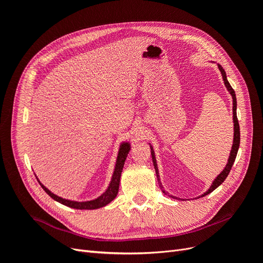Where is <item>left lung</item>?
<instances>
[{
    "label": "left lung",
    "mask_w": 263,
    "mask_h": 263,
    "mask_svg": "<svg viewBox=\"0 0 263 263\" xmlns=\"http://www.w3.org/2000/svg\"><path fill=\"white\" fill-rule=\"evenodd\" d=\"M212 62H214V61H212ZM217 66H218V69H219L220 73H221L222 80H224V83H225L226 89H227V91L229 92V94L232 95V98H233L234 140H233L232 150H230V154H229L228 161H227V164H226V166L224 168V170H222V171L218 174V176H217L216 178H215V180L213 181V183H212V185L210 186V189H209L208 191H206V192H205L204 194H202L201 196H198V197H203V196H205V195H208V194L212 193L215 189H217V187L221 184V183L226 180V178H227V176H228V173L230 172V169H232V166H233V164H234V162H235V159H236V156H237V153H238V149H239V144H240V129H239V123H238V119H237V112H236V110H237V100H236V94H235L234 89H233L232 86H230V84H229V82H228V80H227V76H226L225 70L222 69V67H221L220 65H218V63H217ZM149 145H150V144H149ZM150 151H151V157H153V162H154V166H155L156 174H157V180H158V182H159V186H160V189L162 190V192L166 195L165 191H164V189H163L162 183H161V181H160V176H159V170H158L157 160H156V155H155L154 148H153V146H151V145H150ZM168 196H170V197H172V198H178V197L173 196V195H168ZM198 197H197V198H198Z\"/></svg>",
    "instance_id": "1"
}]
</instances>
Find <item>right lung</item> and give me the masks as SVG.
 Here are the masks:
<instances>
[{
  "label": "right lung",
  "mask_w": 263,
  "mask_h": 263,
  "mask_svg": "<svg viewBox=\"0 0 263 263\" xmlns=\"http://www.w3.org/2000/svg\"><path fill=\"white\" fill-rule=\"evenodd\" d=\"M130 142L128 141H123L119 145V149H118V154H117V158H116V163H115V168H114V172L112 179H110L109 184L107 186V189L103 192L99 197L94 198V200L91 201H84V202H78V201H71V200H67V198L60 197L58 195L53 194L51 191H49L47 189L43 183L38 180L39 184L42 185V187L44 189L45 192L48 194L51 198H53L54 201H57L63 205L68 206V208L71 209H76V210H97V209H101L103 206H106L107 204H109L112 202L114 198L116 197L117 193H118V189H119V181H121V176H122V171L124 168V163L127 158V155H128L129 150H130Z\"/></svg>",
  "instance_id": "obj_1"
}]
</instances>
